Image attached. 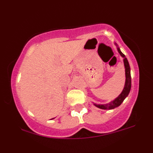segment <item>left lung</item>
Masks as SVG:
<instances>
[{
  "mask_svg": "<svg viewBox=\"0 0 153 153\" xmlns=\"http://www.w3.org/2000/svg\"><path fill=\"white\" fill-rule=\"evenodd\" d=\"M117 50L119 52V54H121V56L124 58V67H125V75H126V81H125V85H124V88L123 89L122 94H121L117 99L115 100L112 101L111 102L109 103H106V104H96L94 103V105L96 106H97L98 108H101V109H113V108H117L120 106L122 104V103L124 101V100L126 99V97L129 95V91L131 89V74H130V67H129V62H128L127 59L126 58L125 55L121 52L120 49L119 47H117Z\"/></svg>",
  "mask_w": 153,
  "mask_h": 153,
  "instance_id": "left-lung-1",
  "label": "left lung"
}]
</instances>
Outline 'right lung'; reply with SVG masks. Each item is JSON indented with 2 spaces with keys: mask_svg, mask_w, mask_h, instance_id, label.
Masks as SVG:
<instances>
[{
  "mask_svg": "<svg viewBox=\"0 0 153 153\" xmlns=\"http://www.w3.org/2000/svg\"><path fill=\"white\" fill-rule=\"evenodd\" d=\"M53 119H54V118H53Z\"/></svg>",
  "mask_w": 153,
  "mask_h": 153,
  "instance_id": "add662e5",
  "label": "right lung"
}]
</instances>
